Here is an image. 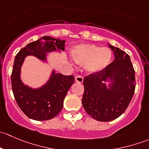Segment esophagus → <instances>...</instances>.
Wrapping results in <instances>:
<instances>
[{
    "mask_svg": "<svg viewBox=\"0 0 149 149\" xmlns=\"http://www.w3.org/2000/svg\"><path fill=\"white\" fill-rule=\"evenodd\" d=\"M75 81L76 82H79V83H82L84 81V78L81 76H78L75 77Z\"/></svg>",
    "mask_w": 149,
    "mask_h": 149,
    "instance_id": "34e87169",
    "label": "esophagus"
}]
</instances>
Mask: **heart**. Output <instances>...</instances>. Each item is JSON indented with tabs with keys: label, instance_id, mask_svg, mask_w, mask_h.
Segmentation results:
<instances>
[{
	"label": "heart",
	"instance_id": "1",
	"mask_svg": "<svg viewBox=\"0 0 149 149\" xmlns=\"http://www.w3.org/2000/svg\"><path fill=\"white\" fill-rule=\"evenodd\" d=\"M70 56L73 62L84 65L88 73H97L109 65L112 52L106 47H100L93 44H82L72 49Z\"/></svg>",
	"mask_w": 149,
	"mask_h": 149
}]
</instances>
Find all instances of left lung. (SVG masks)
Masks as SVG:
<instances>
[{"label":"left lung","mask_w":149,"mask_h":149,"mask_svg":"<svg viewBox=\"0 0 149 149\" xmlns=\"http://www.w3.org/2000/svg\"><path fill=\"white\" fill-rule=\"evenodd\" d=\"M109 45L115 61L102 71L86 76L82 104L96 120H115L125 111L136 88L135 70L130 56L118 47Z\"/></svg>","instance_id":"left-lung-1"}]
</instances>
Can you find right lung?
<instances>
[{"instance_id":"obj_1","label":"right lung","mask_w":149,"mask_h":149,"mask_svg":"<svg viewBox=\"0 0 149 149\" xmlns=\"http://www.w3.org/2000/svg\"><path fill=\"white\" fill-rule=\"evenodd\" d=\"M65 40L44 36L22 48L15 57L11 73V86L14 98L22 112L30 119L48 120L58 115L63 107L66 94L73 84V76L57 73L52 69L49 79L38 88L24 84L21 79L22 66L29 55L47 63L49 52L64 51Z\"/></svg>"}]
</instances>
